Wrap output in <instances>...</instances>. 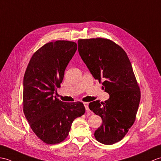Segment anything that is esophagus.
<instances>
[{"instance_id": "obj_1", "label": "esophagus", "mask_w": 161, "mask_h": 161, "mask_svg": "<svg viewBox=\"0 0 161 161\" xmlns=\"http://www.w3.org/2000/svg\"><path fill=\"white\" fill-rule=\"evenodd\" d=\"M89 103H84V105H85V109H86L87 112H90V109H89Z\"/></svg>"}]
</instances>
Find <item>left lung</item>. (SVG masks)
<instances>
[{
	"instance_id": "obj_1",
	"label": "left lung",
	"mask_w": 161,
	"mask_h": 161,
	"mask_svg": "<svg viewBox=\"0 0 161 161\" xmlns=\"http://www.w3.org/2000/svg\"><path fill=\"white\" fill-rule=\"evenodd\" d=\"M78 52L93 77L103 82L109 98L96 101L90 109L101 117V126L94 132L96 140L112 145L122 140L134 124L141 92L126 52L113 41L102 38L80 39Z\"/></svg>"
}]
</instances>
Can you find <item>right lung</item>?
<instances>
[{
	"label": "right lung",
	"instance_id": "add662e5",
	"mask_svg": "<svg viewBox=\"0 0 161 161\" xmlns=\"http://www.w3.org/2000/svg\"><path fill=\"white\" fill-rule=\"evenodd\" d=\"M76 49V42L68 41L46 43L32 56L24 75L25 116L35 134L47 144L65 140L74 120L85 112L81 102L65 103L53 96Z\"/></svg>",
	"mask_w": 161,
	"mask_h": 161
}]
</instances>
